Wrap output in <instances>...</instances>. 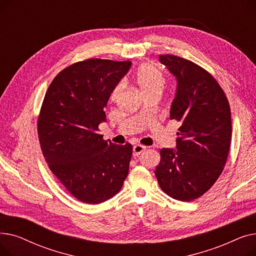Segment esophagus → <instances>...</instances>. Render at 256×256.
I'll return each mask as SVG.
<instances>
[{"instance_id":"34e87169","label":"esophagus","mask_w":256,"mask_h":256,"mask_svg":"<svg viewBox=\"0 0 256 256\" xmlns=\"http://www.w3.org/2000/svg\"><path fill=\"white\" fill-rule=\"evenodd\" d=\"M146 150V147L145 146H143V145H135L132 147V154L134 156H139L140 154H142L144 150Z\"/></svg>"}]
</instances>
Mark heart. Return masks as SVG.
<instances>
[{
	"label": "heart",
	"instance_id": "b5f03b06",
	"mask_svg": "<svg viewBox=\"0 0 256 256\" xmlns=\"http://www.w3.org/2000/svg\"><path fill=\"white\" fill-rule=\"evenodd\" d=\"M134 80L139 89L145 96L152 92H162L166 85V78L163 72L152 64L140 66L134 76ZM120 91V86H116L112 92V98H115Z\"/></svg>",
	"mask_w": 256,
	"mask_h": 256
}]
</instances>
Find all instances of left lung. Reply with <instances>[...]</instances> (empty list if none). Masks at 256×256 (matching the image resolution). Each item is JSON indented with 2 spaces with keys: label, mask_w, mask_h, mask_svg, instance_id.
Instances as JSON below:
<instances>
[{
  "label": "left lung",
  "mask_w": 256,
  "mask_h": 256,
  "mask_svg": "<svg viewBox=\"0 0 256 256\" xmlns=\"http://www.w3.org/2000/svg\"><path fill=\"white\" fill-rule=\"evenodd\" d=\"M158 60L176 78L170 119L180 126L176 150H160L154 174L170 197L191 201L210 190L223 171L232 139L230 108L202 67L173 55H160Z\"/></svg>",
  "instance_id": "left-lung-1"
}]
</instances>
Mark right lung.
I'll use <instances>...</instances> for the list:
<instances>
[{
	"instance_id": "right-lung-1",
	"label": "right lung",
	"mask_w": 256,
	"mask_h": 256,
	"mask_svg": "<svg viewBox=\"0 0 256 256\" xmlns=\"http://www.w3.org/2000/svg\"><path fill=\"white\" fill-rule=\"evenodd\" d=\"M130 61L89 59L60 72L38 118V136L50 169L72 196L98 204L116 195L128 176L132 146L98 134L111 93Z\"/></svg>"
}]
</instances>
